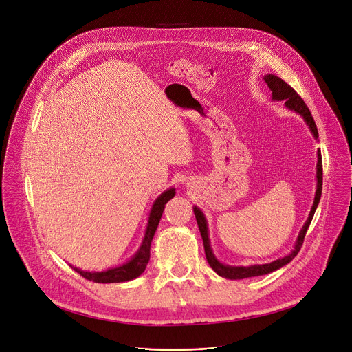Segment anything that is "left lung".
<instances>
[{
    "label": "left lung",
    "instance_id": "left-lung-1",
    "mask_svg": "<svg viewBox=\"0 0 352 352\" xmlns=\"http://www.w3.org/2000/svg\"><path fill=\"white\" fill-rule=\"evenodd\" d=\"M264 81L268 85V88L271 89L272 100H285V106L289 110H294L295 113H298V114H300L303 117V120L309 126L311 134H314V137L318 140L319 138V133H318V127L315 124L314 117H311L310 110L307 109V106L305 104L302 98L295 92V89L291 88V85H288L284 80H281L280 76L272 75V74L264 75ZM320 156H322L320 151H318V166H316V169H318V172H316L318 187H316L314 206H311V210H310V214L307 217V221L305 222L303 228L299 232V236L296 239L294 250L288 256H285L283 258L274 260V261H271L268 264H254V265H249V267H236V265L222 264L221 261L217 260V257L212 253L210 238H208L207 219H206L203 211L200 208H197V207L192 208L194 210V215H196V219H197V223H199V229H200V233H201L203 242H204V250H206L207 261H208V264L211 265V268L217 272L218 276H221L223 278H228V280H243V278H249V277L264 276V274H268V272H272V271H276V270L284 267L285 264H288L298 254V252L300 250V248L303 245V239H305V235H306V232H307V228H309V225L311 222V218H314V215H315V211H316L318 204H319L320 197H322L323 165H322V158H320Z\"/></svg>",
    "mask_w": 352,
    "mask_h": 352
}]
</instances>
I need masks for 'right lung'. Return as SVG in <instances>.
I'll list each match as a JSON object with an SVG mask.
<instances>
[{
	"label": "right lung",
	"mask_w": 352,
	"mask_h": 352,
	"mask_svg": "<svg viewBox=\"0 0 352 352\" xmlns=\"http://www.w3.org/2000/svg\"><path fill=\"white\" fill-rule=\"evenodd\" d=\"M175 197V188H169L166 191H164L161 196L155 200L152 208H151V214H149V219H148V225H146V230H145V236L144 241L138 249V252L134 254V257L119 265L116 268H109L106 271H82L80 268H76L74 265H71L78 274L82 276L84 278L94 281V283H102V284H110V283H126L130 280H134L137 277H140L148 261H149V249H151V242L152 238L155 235V230L160 225L161 217L164 214L165 210V204Z\"/></svg>",
	"instance_id": "obj_1"
}]
</instances>
